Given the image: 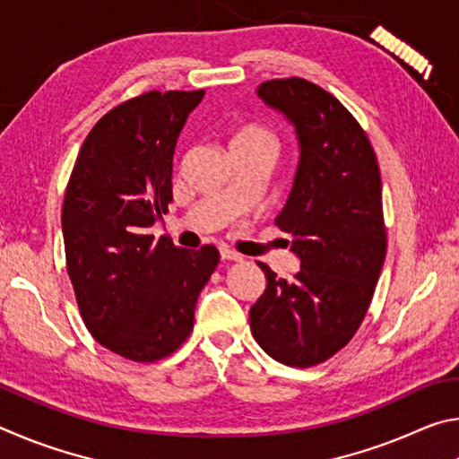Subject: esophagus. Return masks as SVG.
<instances>
[{
    "label": "esophagus",
    "instance_id": "34e87169",
    "mask_svg": "<svg viewBox=\"0 0 459 459\" xmlns=\"http://www.w3.org/2000/svg\"><path fill=\"white\" fill-rule=\"evenodd\" d=\"M221 259H222V261H240V259H243V257H240L238 253L230 251V248L222 247V248H221Z\"/></svg>",
    "mask_w": 459,
    "mask_h": 459
}]
</instances>
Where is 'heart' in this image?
<instances>
[{
    "label": "heart",
    "instance_id": "obj_1",
    "mask_svg": "<svg viewBox=\"0 0 459 459\" xmlns=\"http://www.w3.org/2000/svg\"><path fill=\"white\" fill-rule=\"evenodd\" d=\"M235 147H259L265 152H275L277 137L273 131L259 126V123H245L230 134V150Z\"/></svg>",
    "mask_w": 459,
    "mask_h": 459
}]
</instances>
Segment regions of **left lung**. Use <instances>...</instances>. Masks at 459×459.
<instances>
[{"instance_id": "obj_1", "label": "left lung", "mask_w": 459, "mask_h": 459, "mask_svg": "<svg viewBox=\"0 0 459 459\" xmlns=\"http://www.w3.org/2000/svg\"><path fill=\"white\" fill-rule=\"evenodd\" d=\"M257 97L295 127L299 164L275 224L299 271L267 287L248 312L271 359L314 367L344 348L362 324L386 255L383 186L367 134L330 92L306 79L259 84Z\"/></svg>"}]
</instances>
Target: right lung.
Here are the masks:
<instances>
[{"instance_id": "right-lung-1", "label": "right lung", "mask_w": 459, "mask_h": 459, "mask_svg": "<svg viewBox=\"0 0 459 459\" xmlns=\"http://www.w3.org/2000/svg\"><path fill=\"white\" fill-rule=\"evenodd\" d=\"M204 91H150L100 119L76 158L62 206L66 269L84 325L135 362L188 338L219 251L178 248L150 229L172 202L178 135Z\"/></svg>"}]
</instances>
